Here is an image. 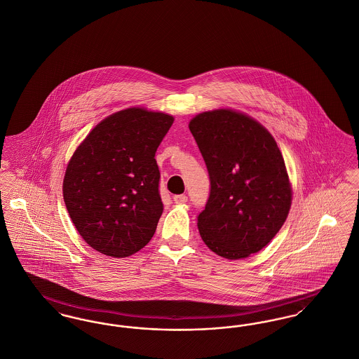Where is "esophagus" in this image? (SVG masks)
I'll return each mask as SVG.
<instances>
[{"mask_svg": "<svg viewBox=\"0 0 359 359\" xmlns=\"http://www.w3.org/2000/svg\"><path fill=\"white\" fill-rule=\"evenodd\" d=\"M173 202L176 203V205H184L186 202H187V196L186 195H175L173 196Z\"/></svg>", "mask_w": 359, "mask_h": 359, "instance_id": "34e87169", "label": "esophagus"}]
</instances>
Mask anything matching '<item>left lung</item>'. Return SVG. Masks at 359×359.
Segmentation results:
<instances>
[{"instance_id": "1", "label": "left lung", "mask_w": 359, "mask_h": 359, "mask_svg": "<svg viewBox=\"0 0 359 359\" xmlns=\"http://www.w3.org/2000/svg\"><path fill=\"white\" fill-rule=\"evenodd\" d=\"M189 130L210 176V196L198 215L205 245L239 259L259 252L285 222L292 189L283 154L257 121L229 109L198 114Z\"/></svg>"}]
</instances>
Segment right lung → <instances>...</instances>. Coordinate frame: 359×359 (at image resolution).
<instances>
[{
  "label": "right lung",
  "instance_id": "1",
  "mask_svg": "<svg viewBox=\"0 0 359 359\" xmlns=\"http://www.w3.org/2000/svg\"><path fill=\"white\" fill-rule=\"evenodd\" d=\"M173 123L170 114L140 107L101 121L69 160L63 198L86 242L123 258L154 237L163 214L156 151Z\"/></svg>",
  "mask_w": 359,
  "mask_h": 359
}]
</instances>
